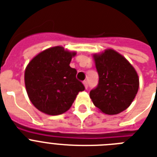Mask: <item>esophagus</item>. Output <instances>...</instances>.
<instances>
[{
  "instance_id": "obj_1",
  "label": "esophagus",
  "mask_w": 157,
  "mask_h": 157,
  "mask_svg": "<svg viewBox=\"0 0 157 157\" xmlns=\"http://www.w3.org/2000/svg\"><path fill=\"white\" fill-rule=\"evenodd\" d=\"M83 84H84V86H85V88H86V89L88 88V81H83Z\"/></svg>"
}]
</instances>
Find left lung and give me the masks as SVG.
<instances>
[{
  "label": "left lung",
  "instance_id": "obj_1",
  "mask_svg": "<svg viewBox=\"0 0 157 157\" xmlns=\"http://www.w3.org/2000/svg\"><path fill=\"white\" fill-rule=\"evenodd\" d=\"M94 59L98 84L90 92L93 103L105 114L123 112L131 104L139 90L137 71L124 57L112 49L94 54Z\"/></svg>",
  "mask_w": 157,
  "mask_h": 157
}]
</instances>
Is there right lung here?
<instances>
[{"instance_id": "obj_1", "label": "right lung", "mask_w": 157, "mask_h": 157, "mask_svg": "<svg viewBox=\"0 0 157 157\" xmlns=\"http://www.w3.org/2000/svg\"><path fill=\"white\" fill-rule=\"evenodd\" d=\"M76 52L62 46L49 48L34 57L25 69L24 81L29 99L39 111L57 116L71 107L85 86L70 67Z\"/></svg>"}]
</instances>
